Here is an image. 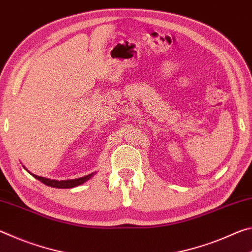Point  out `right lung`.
<instances>
[{
    "instance_id": "obj_1",
    "label": "right lung",
    "mask_w": 252,
    "mask_h": 252,
    "mask_svg": "<svg viewBox=\"0 0 252 252\" xmlns=\"http://www.w3.org/2000/svg\"><path fill=\"white\" fill-rule=\"evenodd\" d=\"M30 173V172H29ZM32 174V173H31ZM33 177H35L36 180H39L40 182H42L43 184L48 185V187H51V188H57V189H71V188H75L78 187V185H80L82 183H85L86 181H88L90 177L93 176V173L92 174H89L87 176H84V177H80V179H75V180H65V181H57V180H50V179H45V177L42 176H38L35 174H32Z\"/></svg>"
}]
</instances>
